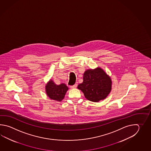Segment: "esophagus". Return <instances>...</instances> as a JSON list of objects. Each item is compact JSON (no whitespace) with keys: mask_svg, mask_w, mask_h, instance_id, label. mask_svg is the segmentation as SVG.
I'll return each instance as SVG.
<instances>
[{"mask_svg":"<svg viewBox=\"0 0 151 151\" xmlns=\"http://www.w3.org/2000/svg\"><path fill=\"white\" fill-rule=\"evenodd\" d=\"M77 86V83H75L74 85H73V86H71V88H76Z\"/></svg>","mask_w":151,"mask_h":151,"instance_id":"obj_1","label":"esophagus"}]
</instances>
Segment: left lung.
Returning a JSON list of instances; mask_svg holds the SVG:
<instances>
[{
    "label": "left lung",
    "instance_id": "1",
    "mask_svg": "<svg viewBox=\"0 0 151 151\" xmlns=\"http://www.w3.org/2000/svg\"><path fill=\"white\" fill-rule=\"evenodd\" d=\"M111 77L101 68L89 69L84 72L83 82L77 88L88 100L98 103L106 99L112 90Z\"/></svg>",
    "mask_w": 151,
    "mask_h": 151
}]
</instances>
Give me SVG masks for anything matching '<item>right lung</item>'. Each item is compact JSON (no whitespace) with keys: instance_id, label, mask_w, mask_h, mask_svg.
<instances>
[{"instance_id":"1","label":"right lung","mask_w":151,"mask_h":151,"mask_svg":"<svg viewBox=\"0 0 151 151\" xmlns=\"http://www.w3.org/2000/svg\"><path fill=\"white\" fill-rule=\"evenodd\" d=\"M68 90V87L64 83L56 85L51 79L49 80L45 86L46 93L48 98L56 101H61L64 99Z\"/></svg>"}]
</instances>
